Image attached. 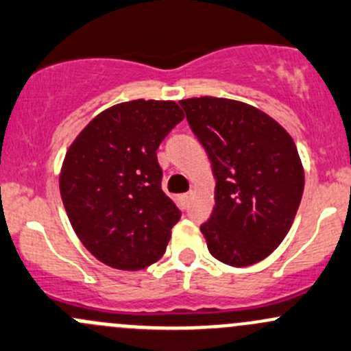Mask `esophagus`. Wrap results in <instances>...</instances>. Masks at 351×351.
<instances>
[{"label": "esophagus", "instance_id": "obj_1", "mask_svg": "<svg viewBox=\"0 0 351 351\" xmlns=\"http://www.w3.org/2000/svg\"><path fill=\"white\" fill-rule=\"evenodd\" d=\"M191 197H192V192H186V194L180 195V201H182L184 206H187V204H189Z\"/></svg>", "mask_w": 351, "mask_h": 351}]
</instances>
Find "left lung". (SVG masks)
<instances>
[{
    "label": "left lung",
    "mask_w": 351,
    "mask_h": 351,
    "mask_svg": "<svg viewBox=\"0 0 351 351\" xmlns=\"http://www.w3.org/2000/svg\"><path fill=\"white\" fill-rule=\"evenodd\" d=\"M213 165L216 206L201 232L229 266L259 263L288 234L304 189L298 149L276 120L243 101H179Z\"/></svg>",
    "instance_id": "left-lung-1"
}]
</instances>
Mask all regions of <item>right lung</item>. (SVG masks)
Segmentation results:
<instances>
[{
	"instance_id": "1",
	"label": "right lung",
	"mask_w": 351,
	"mask_h": 351,
	"mask_svg": "<svg viewBox=\"0 0 351 351\" xmlns=\"http://www.w3.org/2000/svg\"><path fill=\"white\" fill-rule=\"evenodd\" d=\"M182 119L176 101H123L70 145L60 194L78 239L104 265L138 271L165 252L180 210L162 191L157 149Z\"/></svg>"
}]
</instances>
